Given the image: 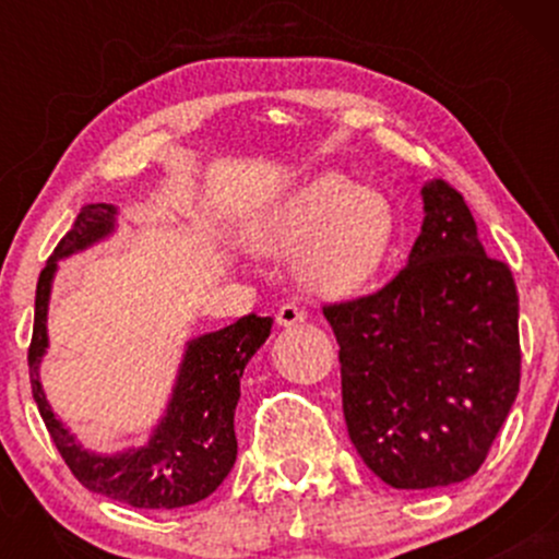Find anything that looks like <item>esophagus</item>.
<instances>
[{"label": "esophagus", "instance_id": "1", "mask_svg": "<svg viewBox=\"0 0 559 559\" xmlns=\"http://www.w3.org/2000/svg\"><path fill=\"white\" fill-rule=\"evenodd\" d=\"M307 312L301 310V307L294 305V301H286V305L278 307V312H275V323L284 325V329H292V325H299L305 323Z\"/></svg>", "mask_w": 559, "mask_h": 559}]
</instances>
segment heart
I'll list each match as a JSON object with an SVG mask.
<instances>
[{
	"mask_svg": "<svg viewBox=\"0 0 559 559\" xmlns=\"http://www.w3.org/2000/svg\"><path fill=\"white\" fill-rule=\"evenodd\" d=\"M262 252L299 258L305 284L320 297L362 292L383 271L396 241L391 202L342 173H320L273 204L252 228Z\"/></svg>",
	"mask_w": 559,
	"mask_h": 559,
	"instance_id": "heart-1",
	"label": "heart"
}]
</instances>
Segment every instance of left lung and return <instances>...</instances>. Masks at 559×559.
Here are the masks:
<instances>
[{"mask_svg":"<svg viewBox=\"0 0 559 559\" xmlns=\"http://www.w3.org/2000/svg\"><path fill=\"white\" fill-rule=\"evenodd\" d=\"M407 265L370 297L323 307L344 420L394 489H439L484 465L521 386L518 292L452 186L426 181Z\"/></svg>","mask_w":559,"mask_h":559,"instance_id":"left-lung-1","label":"left lung"}]
</instances>
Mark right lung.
Segmentation results:
<instances>
[{
    "mask_svg": "<svg viewBox=\"0 0 559 559\" xmlns=\"http://www.w3.org/2000/svg\"><path fill=\"white\" fill-rule=\"evenodd\" d=\"M115 204H86L38 275L34 338L28 349L31 391L57 452L88 491L144 510H176L210 497L234 467V413L241 396V376L254 352L271 336L273 318H258L252 312L226 329L186 342L170 400L146 444L112 454L92 452L55 415L38 370L49 349L47 312L60 260L105 241L115 234Z\"/></svg>",
    "mask_w": 559,
    "mask_h": 559,
    "instance_id": "add662e5",
    "label": "right lung"
}]
</instances>
